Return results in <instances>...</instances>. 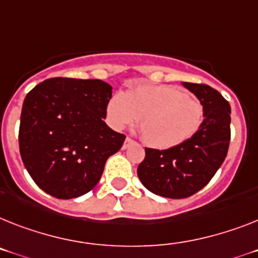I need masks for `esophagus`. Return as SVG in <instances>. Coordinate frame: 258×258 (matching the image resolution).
<instances>
[{
  "label": "esophagus",
  "instance_id": "obj_1",
  "mask_svg": "<svg viewBox=\"0 0 258 258\" xmlns=\"http://www.w3.org/2000/svg\"><path fill=\"white\" fill-rule=\"evenodd\" d=\"M134 140L131 139V138H128V136H127V138H125V140H124V143H123V149H125V148H128L130 146H131V144H134Z\"/></svg>",
  "mask_w": 258,
  "mask_h": 258
}]
</instances>
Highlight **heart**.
<instances>
[{"label":"heart","mask_w":258,"mask_h":258,"mask_svg":"<svg viewBox=\"0 0 258 258\" xmlns=\"http://www.w3.org/2000/svg\"><path fill=\"white\" fill-rule=\"evenodd\" d=\"M107 118L115 128L139 120L143 140L156 149H169L191 139L205 119L203 103L170 85H144L112 96Z\"/></svg>","instance_id":"obj_1"}]
</instances>
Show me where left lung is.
I'll return each mask as SVG.
<instances>
[{"mask_svg":"<svg viewBox=\"0 0 258 258\" xmlns=\"http://www.w3.org/2000/svg\"><path fill=\"white\" fill-rule=\"evenodd\" d=\"M203 103L205 119L198 133L169 149L146 148L138 166L140 182L149 191L181 199L196 194L213 178L226 159L231 139V106L218 90L205 84L182 82Z\"/></svg>","mask_w":258,"mask_h":258,"instance_id":"1","label":"left lung"}]
</instances>
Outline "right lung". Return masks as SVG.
<instances>
[{
	"label": "right lung",
	"instance_id": "obj_1",
	"mask_svg": "<svg viewBox=\"0 0 258 258\" xmlns=\"http://www.w3.org/2000/svg\"><path fill=\"white\" fill-rule=\"evenodd\" d=\"M111 86L102 80L53 77L26 96L19 152L34 182L49 196L72 199L98 183L106 160L125 136L103 119Z\"/></svg>",
	"mask_w": 258,
	"mask_h": 258
}]
</instances>
